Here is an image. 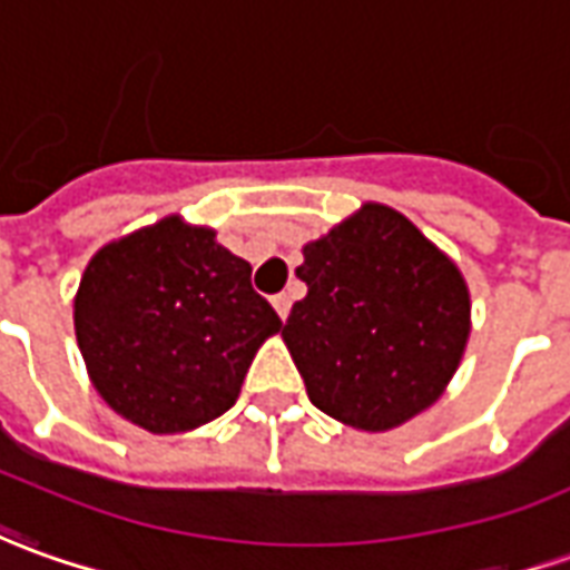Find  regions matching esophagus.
<instances>
[{
	"label": "esophagus",
	"mask_w": 570,
	"mask_h": 570,
	"mask_svg": "<svg viewBox=\"0 0 570 570\" xmlns=\"http://www.w3.org/2000/svg\"><path fill=\"white\" fill-rule=\"evenodd\" d=\"M274 308H277V315L284 317L286 321V315H289V308H293V296H289V293H281V296H274Z\"/></svg>",
	"instance_id": "esophagus-1"
}]
</instances>
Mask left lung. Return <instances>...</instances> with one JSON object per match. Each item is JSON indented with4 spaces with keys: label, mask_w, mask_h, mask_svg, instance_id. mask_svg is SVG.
<instances>
[{
    "label": "left lung",
    "mask_w": 570,
    "mask_h": 570,
    "mask_svg": "<svg viewBox=\"0 0 570 570\" xmlns=\"http://www.w3.org/2000/svg\"><path fill=\"white\" fill-rule=\"evenodd\" d=\"M284 343L312 405L393 431L443 396L471 334L462 271L396 208L367 203L308 243Z\"/></svg>",
    "instance_id": "1"
}]
</instances>
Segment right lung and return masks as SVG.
<instances>
[{
  "instance_id": "1",
  "label": "right lung",
  "mask_w": 570,
  "mask_h": 570,
  "mask_svg": "<svg viewBox=\"0 0 570 570\" xmlns=\"http://www.w3.org/2000/svg\"><path fill=\"white\" fill-rule=\"evenodd\" d=\"M77 346L108 405L149 433L224 415L281 317L249 262L171 215L92 255L73 296Z\"/></svg>"
}]
</instances>
